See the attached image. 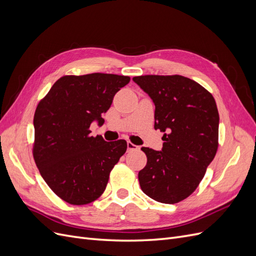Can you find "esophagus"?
<instances>
[{"instance_id": "obj_1", "label": "esophagus", "mask_w": 256, "mask_h": 256, "mask_svg": "<svg viewBox=\"0 0 256 256\" xmlns=\"http://www.w3.org/2000/svg\"><path fill=\"white\" fill-rule=\"evenodd\" d=\"M127 148H128L129 152H134V150H140V147L132 144L131 142H127Z\"/></svg>"}]
</instances>
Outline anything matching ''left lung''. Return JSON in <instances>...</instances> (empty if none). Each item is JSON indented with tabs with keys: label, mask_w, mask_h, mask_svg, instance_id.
Segmentation results:
<instances>
[{
	"label": "left lung",
	"mask_w": 256,
	"mask_h": 256,
	"mask_svg": "<svg viewBox=\"0 0 256 256\" xmlns=\"http://www.w3.org/2000/svg\"><path fill=\"white\" fill-rule=\"evenodd\" d=\"M154 104V129L164 132L161 150L142 147L147 164L138 172L150 198L175 204L198 188L218 150L219 113L214 98L186 76L147 74L132 79Z\"/></svg>",
	"instance_id": "left-lung-1"
}]
</instances>
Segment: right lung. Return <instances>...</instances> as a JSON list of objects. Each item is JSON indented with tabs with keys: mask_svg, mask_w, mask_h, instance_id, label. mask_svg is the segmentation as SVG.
I'll return each mask as SVG.
<instances>
[{
	"mask_svg": "<svg viewBox=\"0 0 256 256\" xmlns=\"http://www.w3.org/2000/svg\"><path fill=\"white\" fill-rule=\"evenodd\" d=\"M127 76H64L38 104L34 114L33 156L50 189L65 202L84 205L102 194L110 172L126 152L127 142L92 136L90 124L102 126L114 95Z\"/></svg>",
	"mask_w": 256,
	"mask_h": 256,
	"instance_id": "obj_1",
	"label": "right lung"
}]
</instances>
